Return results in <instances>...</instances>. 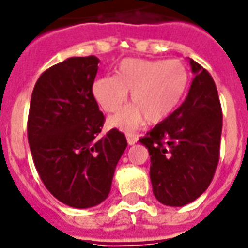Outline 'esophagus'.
<instances>
[{
  "label": "esophagus",
  "mask_w": 248,
  "mask_h": 248,
  "mask_svg": "<svg viewBox=\"0 0 248 248\" xmlns=\"http://www.w3.org/2000/svg\"><path fill=\"white\" fill-rule=\"evenodd\" d=\"M126 139H127L128 145H134L138 141V138L135 137V135H132V134H127V135H126Z\"/></svg>",
  "instance_id": "1"
}]
</instances>
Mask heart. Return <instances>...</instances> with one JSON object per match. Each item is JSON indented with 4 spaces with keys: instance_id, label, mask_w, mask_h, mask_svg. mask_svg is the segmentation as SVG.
<instances>
[{
    "instance_id": "obj_1",
    "label": "heart",
    "mask_w": 248,
    "mask_h": 248,
    "mask_svg": "<svg viewBox=\"0 0 248 248\" xmlns=\"http://www.w3.org/2000/svg\"><path fill=\"white\" fill-rule=\"evenodd\" d=\"M188 71L179 60L126 58L117 77L107 75L92 84V93L108 113L120 110L131 91L134 104L111 117L109 124L124 131H134L143 122L158 124L173 113L188 87Z\"/></svg>"
}]
</instances>
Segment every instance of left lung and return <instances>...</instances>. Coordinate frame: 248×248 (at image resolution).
<instances>
[{
	"instance_id": "obj_1",
	"label": "left lung",
	"mask_w": 248,
	"mask_h": 248,
	"mask_svg": "<svg viewBox=\"0 0 248 248\" xmlns=\"http://www.w3.org/2000/svg\"><path fill=\"white\" fill-rule=\"evenodd\" d=\"M194 73L183 104L141 138L151 156L149 177L156 199L182 207L211 185L218 164L222 110L216 84L190 58Z\"/></svg>"
}]
</instances>
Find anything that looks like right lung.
Listing matches in <instances>:
<instances>
[{
    "mask_svg": "<svg viewBox=\"0 0 248 248\" xmlns=\"http://www.w3.org/2000/svg\"><path fill=\"white\" fill-rule=\"evenodd\" d=\"M94 56L71 57L37 79L28 114V143L36 170L56 199L73 208L103 203L127 147L117 128L100 132L104 114L92 93Z\"/></svg>",
    "mask_w": 248,
    "mask_h": 248,
    "instance_id": "right-lung-1",
    "label": "right lung"
}]
</instances>
